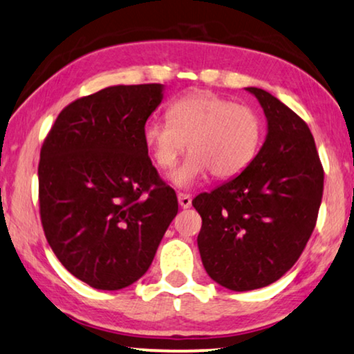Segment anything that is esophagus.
Here are the masks:
<instances>
[{
  "instance_id": "obj_1",
  "label": "esophagus",
  "mask_w": 354,
  "mask_h": 354,
  "mask_svg": "<svg viewBox=\"0 0 354 354\" xmlns=\"http://www.w3.org/2000/svg\"><path fill=\"white\" fill-rule=\"evenodd\" d=\"M178 202H179V207H181V208H189L192 205V197L189 196V194L179 192L178 194Z\"/></svg>"
}]
</instances>
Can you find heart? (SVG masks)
I'll use <instances>...</instances> for the list:
<instances>
[{
	"mask_svg": "<svg viewBox=\"0 0 354 354\" xmlns=\"http://www.w3.org/2000/svg\"><path fill=\"white\" fill-rule=\"evenodd\" d=\"M263 138L258 113L212 91H194L168 107V120H149L142 139L162 170L175 167L189 147V156L171 175V183L189 189L208 173L226 179L237 176L255 158Z\"/></svg>",
	"mask_w": 354,
	"mask_h": 354,
	"instance_id": "b5f03b06",
	"label": "heart"
}]
</instances>
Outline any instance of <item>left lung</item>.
I'll list each match as a JSON object with an SVG mask.
<instances>
[{
    "instance_id": "obj_1",
    "label": "left lung",
    "mask_w": 354,
    "mask_h": 354,
    "mask_svg": "<svg viewBox=\"0 0 354 354\" xmlns=\"http://www.w3.org/2000/svg\"><path fill=\"white\" fill-rule=\"evenodd\" d=\"M268 122L260 152L241 175L192 201L207 274L234 292L270 286L300 258L316 226L324 170L310 128L265 89L245 88Z\"/></svg>"
}]
</instances>
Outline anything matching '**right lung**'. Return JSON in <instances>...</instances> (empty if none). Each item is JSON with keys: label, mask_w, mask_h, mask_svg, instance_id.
<instances>
[{"label": "right lung", "mask_w": 354, "mask_h": 354, "mask_svg": "<svg viewBox=\"0 0 354 354\" xmlns=\"http://www.w3.org/2000/svg\"><path fill=\"white\" fill-rule=\"evenodd\" d=\"M165 86L117 84L64 109L38 165L44 236L64 268L99 290L146 274L178 213L142 139Z\"/></svg>", "instance_id": "add662e5"}]
</instances>
